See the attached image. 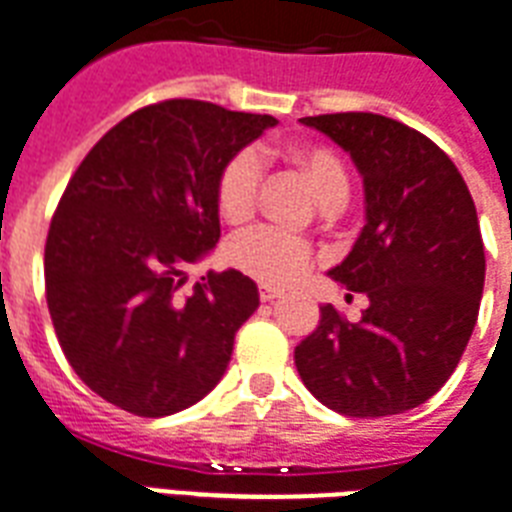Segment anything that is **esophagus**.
<instances>
[{
    "label": "esophagus",
    "mask_w": 512,
    "mask_h": 512,
    "mask_svg": "<svg viewBox=\"0 0 512 512\" xmlns=\"http://www.w3.org/2000/svg\"><path fill=\"white\" fill-rule=\"evenodd\" d=\"M284 290H279V287H271V284H260V300L263 303H271V300L282 298Z\"/></svg>",
    "instance_id": "1"
}]
</instances>
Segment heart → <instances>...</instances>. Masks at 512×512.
I'll return each instance as SVG.
<instances>
[{
  "instance_id": "1",
  "label": "heart",
  "mask_w": 512,
  "mask_h": 512,
  "mask_svg": "<svg viewBox=\"0 0 512 512\" xmlns=\"http://www.w3.org/2000/svg\"><path fill=\"white\" fill-rule=\"evenodd\" d=\"M292 161L306 177L319 204L330 201H346L349 195V177L343 169L341 158L327 147L317 144H300L292 150ZM263 182V163L255 150H241L222 166L217 177V206L228 222H244L255 212L257 195ZM225 257L233 268H239L247 276L263 284L298 282L311 265V244L298 236H290L279 228L244 230L233 236L225 247Z\"/></svg>"
}]
</instances>
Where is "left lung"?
<instances>
[{"label": "left lung", "mask_w": 512, "mask_h": 512, "mask_svg": "<svg viewBox=\"0 0 512 512\" xmlns=\"http://www.w3.org/2000/svg\"><path fill=\"white\" fill-rule=\"evenodd\" d=\"M349 152L365 190V228L330 279L368 295L360 322L330 303L295 349L319 403L346 416H392L446 384L473 335L486 257L473 195L427 136L373 112L303 117Z\"/></svg>", "instance_id": "left-lung-1"}]
</instances>
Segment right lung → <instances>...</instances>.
<instances>
[{"label":"right lung","instance_id":"add662e5","mask_svg":"<svg viewBox=\"0 0 512 512\" xmlns=\"http://www.w3.org/2000/svg\"><path fill=\"white\" fill-rule=\"evenodd\" d=\"M276 117L171 99L109 128L69 179L45 244V292L74 373L107 403L158 419L225 376L260 306L236 268L185 290L220 241L217 177Z\"/></svg>","mask_w":512,"mask_h":512}]
</instances>
